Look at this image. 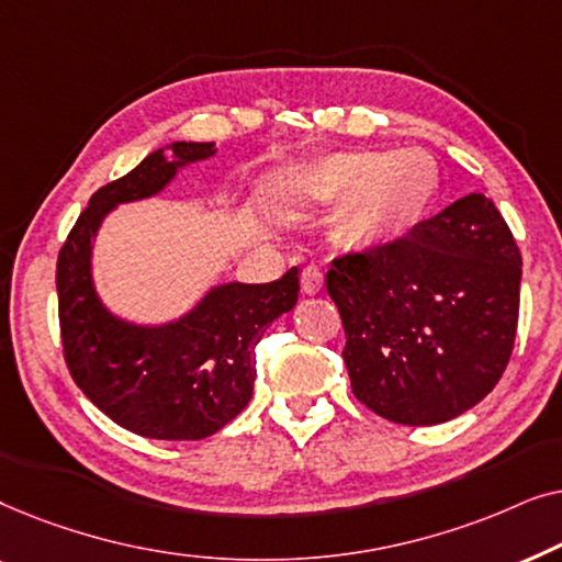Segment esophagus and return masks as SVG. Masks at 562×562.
I'll list each match as a JSON object with an SVG mask.
<instances>
[{
  "label": "esophagus",
  "instance_id": "esophagus-1",
  "mask_svg": "<svg viewBox=\"0 0 562 562\" xmlns=\"http://www.w3.org/2000/svg\"><path fill=\"white\" fill-rule=\"evenodd\" d=\"M322 286H325V276L317 266H306L302 271V291L304 294H319Z\"/></svg>",
  "mask_w": 562,
  "mask_h": 562
}]
</instances>
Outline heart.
I'll return each mask as SVG.
<instances>
[{"mask_svg":"<svg viewBox=\"0 0 562 562\" xmlns=\"http://www.w3.org/2000/svg\"><path fill=\"white\" fill-rule=\"evenodd\" d=\"M435 168L419 153H345L314 168L312 189L351 199L350 227L360 237H391L412 227L435 194Z\"/></svg>","mask_w":562,"mask_h":562,"instance_id":"1","label":"heart"}]
</instances>
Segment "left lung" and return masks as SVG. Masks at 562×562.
Returning a JSON list of instances; mask_svg holds the SVG:
<instances>
[{"label":"left lung","mask_w":562,"mask_h":562,"mask_svg":"<svg viewBox=\"0 0 562 562\" xmlns=\"http://www.w3.org/2000/svg\"><path fill=\"white\" fill-rule=\"evenodd\" d=\"M521 252L494 202L468 194L398 240L333 260L352 394L396 425H440L509 366Z\"/></svg>","instance_id":"obj_1"}]
</instances>
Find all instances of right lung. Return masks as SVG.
Returning <instances> with one entry per match:
<instances>
[{
	"mask_svg": "<svg viewBox=\"0 0 562 562\" xmlns=\"http://www.w3.org/2000/svg\"><path fill=\"white\" fill-rule=\"evenodd\" d=\"M176 160L150 153L94 191L58 252V325L68 373L120 427L153 440H202L233 422L252 396L256 345L294 310L299 268L271 283H225L166 327L114 319L91 286V237L114 204L156 194L176 168L214 156L212 143H173Z\"/></svg>",
	"mask_w": 562,
	"mask_h": 562,
	"instance_id": "right-lung-1",
	"label": "right lung"
}]
</instances>
